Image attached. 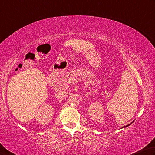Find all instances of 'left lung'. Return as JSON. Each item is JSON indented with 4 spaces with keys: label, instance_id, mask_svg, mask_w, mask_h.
I'll use <instances>...</instances> for the list:
<instances>
[{
    "label": "left lung",
    "instance_id": "1",
    "mask_svg": "<svg viewBox=\"0 0 155 155\" xmlns=\"http://www.w3.org/2000/svg\"><path fill=\"white\" fill-rule=\"evenodd\" d=\"M132 123H133V122H132ZM131 123H130L129 124H128V125H127V126H125V127H128V126H129V125H130V124H131Z\"/></svg>",
    "mask_w": 155,
    "mask_h": 155
}]
</instances>
